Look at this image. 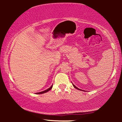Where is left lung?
Returning <instances> with one entry per match:
<instances>
[{
	"instance_id": "left-lung-1",
	"label": "left lung",
	"mask_w": 122,
	"mask_h": 122,
	"mask_svg": "<svg viewBox=\"0 0 122 122\" xmlns=\"http://www.w3.org/2000/svg\"><path fill=\"white\" fill-rule=\"evenodd\" d=\"M72 85H73V86H74V88H77V89L79 90H80V89H79V88H77V87H76V86H75V85H74V84H72Z\"/></svg>"
}]
</instances>
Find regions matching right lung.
Here are the masks:
<instances>
[{"instance_id":"right-lung-1","label":"right lung","mask_w":122,"mask_h":122,"mask_svg":"<svg viewBox=\"0 0 122 122\" xmlns=\"http://www.w3.org/2000/svg\"><path fill=\"white\" fill-rule=\"evenodd\" d=\"M52 86H51V87H50V88H48V89H46V90H44V91H43V92H39V93H36V94H43V93H46V92H48V91H50V90L51 89V88H52Z\"/></svg>"}]
</instances>
